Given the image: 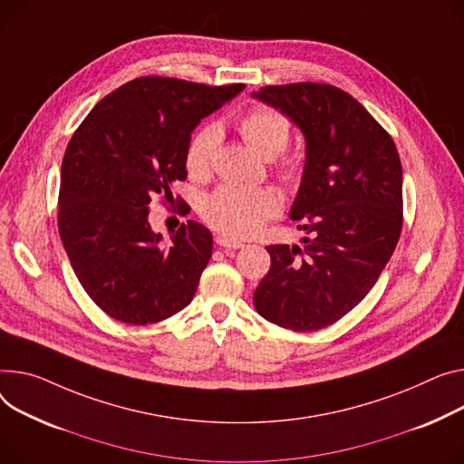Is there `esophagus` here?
<instances>
[{
    "mask_svg": "<svg viewBox=\"0 0 464 464\" xmlns=\"http://www.w3.org/2000/svg\"><path fill=\"white\" fill-rule=\"evenodd\" d=\"M216 244L222 246V248H233V250H238V248H242V246H244V242L235 240V238H229V237H226V235H218V237H216Z\"/></svg>",
    "mask_w": 464,
    "mask_h": 464,
    "instance_id": "obj_1",
    "label": "esophagus"
}]
</instances>
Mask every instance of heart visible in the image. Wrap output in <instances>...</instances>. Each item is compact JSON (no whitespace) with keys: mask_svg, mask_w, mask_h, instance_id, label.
I'll use <instances>...</instances> for the list:
<instances>
[{"mask_svg":"<svg viewBox=\"0 0 464 464\" xmlns=\"http://www.w3.org/2000/svg\"><path fill=\"white\" fill-rule=\"evenodd\" d=\"M237 129L244 141L265 159H274L284 152L291 138L287 117L270 108L250 110L238 119ZM216 147H218V130L212 125L199 129L192 136L184 154V166L192 179L201 180L208 177ZM280 173L285 180L295 182L300 177V164L293 159H285L280 166ZM280 208V196L272 188L222 184L203 199L201 216L212 229L226 237L246 238L257 233Z\"/></svg>","mask_w":464,"mask_h":464,"instance_id":"1","label":"heart"}]
</instances>
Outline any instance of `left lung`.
<instances>
[{
  "instance_id": "left-lung-1",
  "label": "left lung",
  "mask_w": 464,
  "mask_h": 464,
  "mask_svg": "<svg viewBox=\"0 0 464 464\" xmlns=\"http://www.w3.org/2000/svg\"><path fill=\"white\" fill-rule=\"evenodd\" d=\"M254 99L302 130L305 162L291 220L304 246H266L254 293L266 321L296 332L334 324L377 284L403 226V171L392 136L349 92L328 83L266 85Z\"/></svg>"
}]
</instances>
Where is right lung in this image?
Listing matches in <instances>:
<instances>
[{
    "instance_id": "add662e5",
    "label": "right lung",
    "mask_w": 464,
    "mask_h": 464,
    "mask_svg": "<svg viewBox=\"0 0 464 464\" xmlns=\"http://www.w3.org/2000/svg\"><path fill=\"white\" fill-rule=\"evenodd\" d=\"M244 87L136 78L104 97L74 132L61 164L57 227L82 287L110 317L159 323L192 302L212 235L188 220L164 244L149 207L157 196L173 199V182L187 179L194 129Z\"/></svg>"
}]
</instances>
